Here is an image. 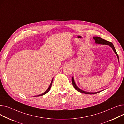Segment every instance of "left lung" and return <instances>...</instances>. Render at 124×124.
<instances>
[{"label":"left lung","instance_id":"1","mask_svg":"<svg viewBox=\"0 0 124 124\" xmlns=\"http://www.w3.org/2000/svg\"><path fill=\"white\" fill-rule=\"evenodd\" d=\"M93 38L94 39V40H95V43L96 44H102V45H109L113 50V51H114V52L115 53V54H116V55H117V57H118V60H119V56L116 51V50H115V48L114 46V45L113 44V43L112 42H109V41H106L105 40H104V39L101 38V37H97V36H96V37H94ZM72 84H73V87H74V88H75L77 91H78V92H81L82 93H84V94H97L98 93H99L100 92H101L102 91H99V92H86V91H83L81 89H80V88H79L77 85H76L75 84V81H74V78L73 77H72Z\"/></svg>","mask_w":124,"mask_h":124}]
</instances>
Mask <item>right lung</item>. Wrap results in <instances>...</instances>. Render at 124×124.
Returning a JSON list of instances; mask_svg holds the SVG:
<instances>
[{
    "instance_id": "obj_1",
    "label": "right lung",
    "mask_w": 124,
    "mask_h": 124,
    "mask_svg": "<svg viewBox=\"0 0 124 124\" xmlns=\"http://www.w3.org/2000/svg\"><path fill=\"white\" fill-rule=\"evenodd\" d=\"M53 79H52V81H51V83H50V86H49V88L47 89V90L46 91H45V92H44L43 93H42V94L39 95H38V96H36L35 97H38V96H43V95H44L46 94L47 93H48V92L49 91V90H50V88H51V86H52V81H53Z\"/></svg>"
}]
</instances>
